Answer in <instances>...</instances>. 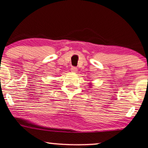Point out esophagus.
<instances>
[{
	"label": "esophagus",
	"mask_w": 148,
	"mask_h": 148,
	"mask_svg": "<svg viewBox=\"0 0 148 148\" xmlns=\"http://www.w3.org/2000/svg\"><path fill=\"white\" fill-rule=\"evenodd\" d=\"M71 71L74 73H77L78 71V69L77 67H75V66H72V67L71 68Z\"/></svg>",
	"instance_id": "esophagus-1"
}]
</instances>
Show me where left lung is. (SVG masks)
<instances>
[{
	"label": "left lung",
	"mask_w": 148,
	"mask_h": 148,
	"mask_svg": "<svg viewBox=\"0 0 148 148\" xmlns=\"http://www.w3.org/2000/svg\"><path fill=\"white\" fill-rule=\"evenodd\" d=\"M89 84H90V85H89V86H90H90H91V85H92V84H90V83H89Z\"/></svg>",
	"instance_id": "8db88e82"
}]
</instances>
